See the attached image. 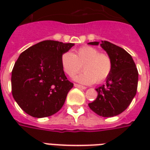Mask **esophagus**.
<instances>
[{
    "label": "esophagus",
    "mask_w": 150,
    "mask_h": 150,
    "mask_svg": "<svg viewBox=\"0 0 150 150\" xmlns=\"http://www.w3.org/2000/svg\"><path fill=\"white\" fill-rule=\"evenodd\" d=\"M74 86H75V88H81V89H86V87H84V86H82V85H79V84H77V83H75L74 84Z\"/></svg>",
    "instance_id": "1"
}]
</instances>
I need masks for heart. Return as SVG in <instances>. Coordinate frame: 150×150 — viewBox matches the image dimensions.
Listing matches in <instances>:
<instances>
[{
  "label": "heart",
  "instance_id": "heart-1",
  "mask_svg": "<svg viewBox=\"0 0 150 150\" xmlns=\"http://www.w3.org/2000/svg\"><path fill=\"white\" fill-rule=\"evenodd\" d=\"M61 65L66 74L73 76L82 70L84 72L74 77L75 81L83 84L100 83L106 80L112 70V61L110 56L92 46L79 48L75 54L63 53L61 56Z\"/></svg>",
  "mask_w": 150,
  "mask_h": 150
}]
</instances>
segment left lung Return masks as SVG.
Instances as JSON below:
<instances>
[{
  "instance_id": "1",
  "label": "left lung",
  "mask_w": 150,
  "mask_h": 150,
  "mask_svg": "<svg viewBox=\"0 0 150 150\" xmlns=\"http://www.w3.org/2000/svg\"><path fill=\"white\" fill-rule=\"evenodd\" d=\"M99 45V42H89ZM101 47L112 61V70L106 84L99 87L96 99L88 106L94 112L104 117L119 115L131 104L137 89L138 71L132 56L126 50L107 41H101Z\"/></svg>"
}]
</instances>
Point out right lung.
Wrapping results in <instances>:
<instances>
[{
	"instance_id": "add662e5",
	"label": "right lung",
	"mask_w": 150,
	"mask_h": 150,
	"mask_svg": "<svg viewBox=\"0 0 150 150\" xmlns=\"http://www.w3.org/2000/svg\"><path fill=\"white\" fill-rule=\"evenodd\" d=\"M74 45L46 40L18 57L12 71V94L25 112L42 118L62 108L74 84L66 77L61 56Z\"/></svg>"
}]
</instances>
